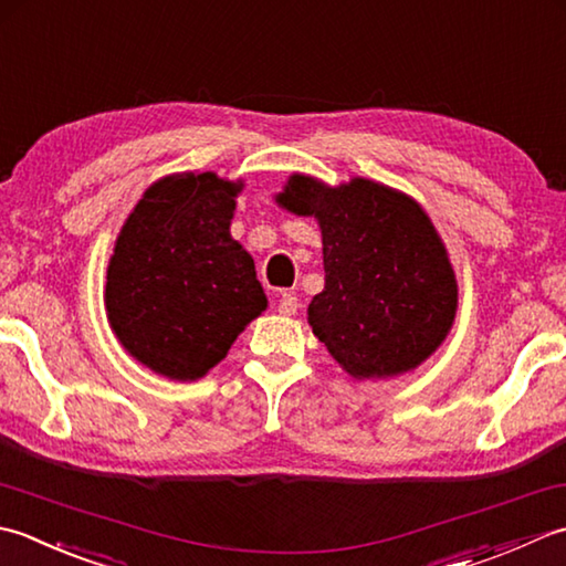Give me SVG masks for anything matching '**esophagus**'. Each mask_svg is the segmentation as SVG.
<instances>
[{"instance_id": "obj_1", "label": "esophagus", "mask_w": 566, "mask_h": 566, "mask_svg": "<svg viewBox=\"0 0 566 566\" xmlns=\"http://www.w3.org/2000/svg\"><path fill=\"white\" fill-rule=\"evenodd\" d=\"M279 313L291 317L297 313V297L287 291H279Z\"/></svg>"}]
</instances>
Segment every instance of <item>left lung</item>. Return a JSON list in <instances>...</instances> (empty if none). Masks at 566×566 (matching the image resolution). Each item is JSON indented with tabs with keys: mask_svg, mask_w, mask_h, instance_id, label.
Wrapping results in <instances>:
<instances>
[{
	"mask_svg": "<svg viewBox=\"0 0 566 566\" xmlns=\"http://www.w3.org/2000/svg\"><path fill=\"white\" fill-rule=\"evenodd\" d=\"M279 202L317 217L325 291L307 319L354 378L398 376L440 347L457 313V279L418 202L374 180L327 188L307 176L287 180Z\"/></svg>",
	"mask_w": 566,
	"mask_h": 566,
	"instance_id": "obj_1",
	"label": "left lung"
}]
</instances>
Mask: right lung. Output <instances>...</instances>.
Returning a JSON list of instances; mask_svg holds the SVG:
<instances>
[{"instance_id": "1", "label": "right lung", "mask_w": 566, "mask_h": 566, "mask_svg": "<svg viewBox=\"0 0 566 566\" xmlns=\"http://www.w3.org/2000/svg\"><path fill=\"white\" fill-rule=\"evenodd\" d=\"M241 182L182 172L154 182L107 269L109 325L138 361L176 380L219 364L266 310L253 259L229 234Z\"/></svg>"}]
</instances>
